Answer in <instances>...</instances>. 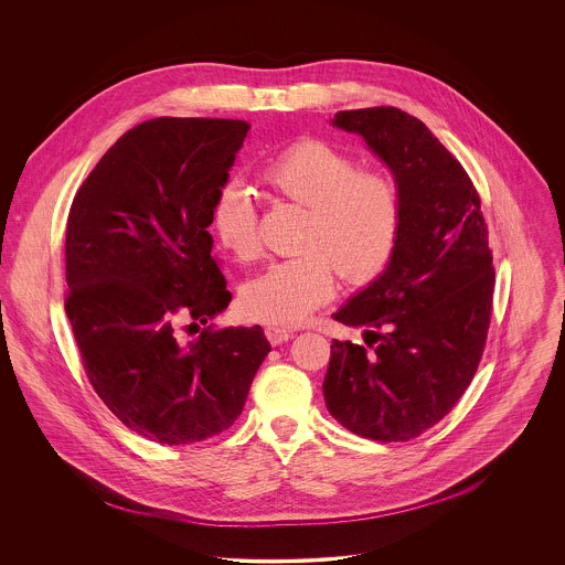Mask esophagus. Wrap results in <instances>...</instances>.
<instances>
[{
  "mask_svg": "<svg viewBox=\"0 0 565 565\" xmlns=\"http://www.w3.org/2000/svg\"><path fill=\"white\" fill-rule=\"evenodd\" d=\"M265 337L269 339L271 345H280V343H285L294 337V330H289L285 326H278V323H271V326L265 328Z\"/></svg>",
  "mask_w": 565,
  "mask_h": 565,
  "instance_id": "obj_1",
  "label": "esophagus"
}]
</instances>
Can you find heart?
Wrapping results in <instances>:
<instances>
[{
	"label": "heart",
	"mask_w": 565,
	"mask_h": 565,
	"mask_svg": "<svg viewBox=\"0 0 565 565\" xmlns=\"http://www.w3.org/2000/svg\"><path fill=\"white\" fill-rule=\"evenodd\" d=\"M269 198L305 209L294 258L271 263L243 285V311L265 323L302 322L334 294V271L345 285L376 280L392 263L403 233L398 182L334 143L305 137L260 167ZM211 231L242 263L260 256L258 209L239 180L224 182L211 206Z\"/></svg>",
	"instance_id": "1"
}]
</instances>
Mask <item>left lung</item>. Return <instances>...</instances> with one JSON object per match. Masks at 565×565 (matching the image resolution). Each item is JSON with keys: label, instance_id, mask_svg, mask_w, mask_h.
<instances>
[{"label": "left lung", "instance_id": "1", "mask_svg": "<svg viewBox=\"0 0 565 565\" xmlns=\"http://www.w3.org/2000/svg\"><path fill=\"white\" fill-rule=\"evenodd\" d=\"M390 164L403 233L390 267L332 320L365 328V345L332 341L323 379L330 415L365 439L408 441L470 387L493 309V256L479 191L430 130L394 106L339 110Z\"/></svg>", "mask_w": 565, "mask_h": 565}]
</instances>
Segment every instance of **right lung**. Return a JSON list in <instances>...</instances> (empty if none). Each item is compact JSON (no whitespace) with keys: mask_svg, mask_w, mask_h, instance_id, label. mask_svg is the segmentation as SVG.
I'll list each match as a JSON object with an SVG mask.
<instances>
[{"mask_svg":"<svg viewBox=\"0 0 565 565\" xmlns=\"http://www.w3.org/2000/svg\"><path fill=\"white\" fill-rule=\"evenodd\" d=\"M247 130L242 119L143 121L70 209L65 311L84 372L130 430L167 446L231 428L271 350L260 326L211 323L233 296L206 228Z\"/></svg>","mask_w":565,"mask_h":565,"instance_id":"obj_1","label":"right lung"}]
</instances>
